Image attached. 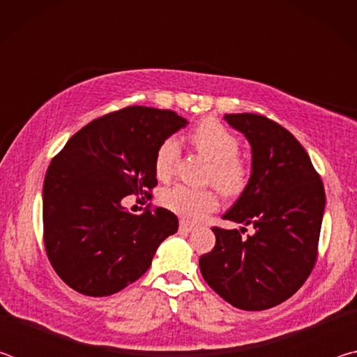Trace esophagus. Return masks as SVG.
<instances>
[{
  "label": "esophagus",
  "instance_id": "34e87169",
  "mask_svg": "<svg viewBox=\"0 0 357 357\" xmlns=\"http://www.w3.org/2000/svg\"><path fill=\"white\" fill-rule=\"evenodd\" d=\"M193 229V227L192 225H189V223H185V222H181L179 223V231H183V233H190Z\"/></svg>",
  "mask_w": 357,
  "mask_h": 357
}]
</instances>
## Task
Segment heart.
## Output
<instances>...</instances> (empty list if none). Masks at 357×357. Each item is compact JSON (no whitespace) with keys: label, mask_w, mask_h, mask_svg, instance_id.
I'll list each match as a JSON object with an SVG mask.
<instances>
[{"label":"heart","mask_w":357,"mask_h":357,"mask_svg":"<svg viewBox=\"0 0 357 357\" xmlns=\"http://www.w3.org/2000/svg\"><path fill=\"white\" fill-rule=\"evenodd\" d=\"M192 143L198 153L213 164L209 181L227 195H236L244 189L249 170L239 159V140L225 126L215 119H204L192 132ZM179 157V143L176 138H167L155 153L154 170L159 179L172 176ZM162 204L172 213L187 222H197L213 213L219 206V200L213 190H197L185 185H176L162 195Z\"/></svg>","instance_id":"heart-1"}]
</instances>
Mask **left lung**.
I'll return each instance as SVG.
<instances>
[{"instance_id":"8db88e82","label":"left lung","mask_w":357,"mask_h":357,"mask_svg":"<svg viewBox=\"0 0 357 357\" xmlns=\"http://www.w3.org/2000/svg\"><path fill=\"white\" fill-rule=\"evenodd\" d=\"M223 119L247 138L252 153L249 183L223 219L252 225L255 233L243 238L238 229L213 228L215 245L200 258V271L238 309H271L291 298L312 273L324 187L307 151L280 124L253 113Z\"/></svg>"}]
</instances>
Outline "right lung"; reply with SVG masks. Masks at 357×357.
Returning <instances> with one entry per match:
<instances>
[{
  "instance_id": "1",
  "label": "right lung",
  "mask_w": 357,
  "mask_h": 357,
  "mask_svg": "<svg viewBox=\"0 0 357 357\" xmlns=\"http://www.w3.org/2000/svg\"><path fill=\"white\" fill-rule=\"evenodd\" d=\"M187 124L172 110L128 107L84 126L52 160L42 190L44 243L53 269L75 291H121L178 231L168 209L135 215L123 198L155 187L157 149Z\"/></svg>"
}]
</instances>
